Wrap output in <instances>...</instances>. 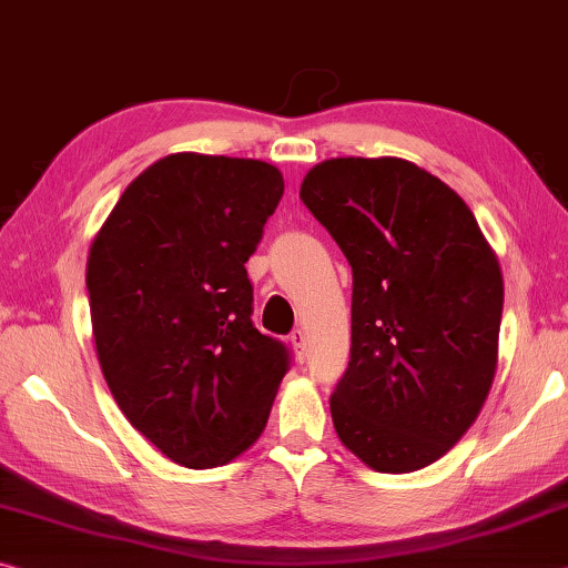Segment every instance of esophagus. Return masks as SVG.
<instances>
[{"instance_id":"1","label":"esophagus","mask_w":568,"mask_h":568,"mask_svg":"<svg viewBox=\"0 0 568 568\" xmlns=\"http://www.w3.org/2000/svg\"><path fill=\"white\" fill-rule=\"evenodd\" d=\"M291 344H293L295 356H298L301 362H303V356H305V331L303 328H295L291 333Z\"/></svg>"}]
</instances>
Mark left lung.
<instances>
[{
	"label": "left lung",
	"instance_id": "left-lung-1",
	"mask_svg": "<svg viewBox=\"0 0 568 568\" xmlns=\"http://www.w3.org/2000/svg\"><path fill=\"white\" fill-rule=\"evenodd\" d=\"M301 200L354 270L336 435L376 473L422 470L460 443L490 394L503 316L495 250L463 196L407 159H326Z\"/></svg>",
	"mask_w": 568,
	"mask_h": 568
}]
</instances>
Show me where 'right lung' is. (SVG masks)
I'll list each match as a JSON object with an SVG mask.
<instances>
[{"instance_id":"right-lung-1","label":"right lung","mask_w":568,"mask_h":568,"mask_svg":"<svg viewBox=\"0 0 568 568\" xmlns=\"http://www.w3.org/2000/svg\"><path fill=\"white\" fill-rule=\"evenodd\" d=\"M281 169L182 151L125 186L88 250L95 354L125 419L176 465L257 443L287 372L252 326L245 263L283 196Z\"/></svg>"}]
</instances>
